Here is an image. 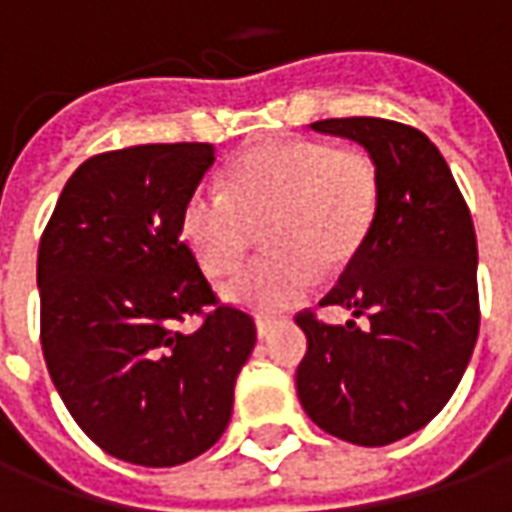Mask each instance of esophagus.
<instances>
[{
    "label": "esophagus",
    "instance_id": "1",
    "mask_svg": "<svg viewBox=\"0 0 512 512\" xmlns=\"http://www.w3.org/2000/svg\"><path fill=\"white\" fill-rule=\"evenodd\" d=\"M255 326H257V337H260V340H266L268 334L277 329V318H257Z\"/></svg>",
    "mask_w": 512,
    "mask_h": 512
}]
</instances>
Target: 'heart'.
Listing matches in <instances>:
<instances>
[{
  "instance_id": "1",
  "label": "heart",
  "mask_w": 512,
  "mask_h": 512,
  "mask_svg": "<svg viewBox=\"0 0 512 512\" xmlns=\"http://www.w3.org/2000/svg\"><path fill=\"white\" fill-rule=\"evenodd\" d=\"M381 205L370 153L315 139H282L238 156L227 191L194 189L180 233L205 274H230L263 227L268 252L224 285V299L255 312L288 310L315 285V266L343 268L365 246Z\"/></svg>"
}]
</instances>
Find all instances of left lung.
Masks as SVG:
<instances>
[{
  "label": "left lung",
  "mask_w": 512,
  "mask_h": 512,
  "mask_svg": "<svg viewBox=\"0 0 512 512\" xmlns=\"http://www.w3.org/2000/svg\"><path fill=\"white\" fill-rule=\"evenodd\" d=\"M310 128L365 147L381 175V205L365 246L321 301L365 326L299 312L307 354L296 392L318 428L384 447L425 428L472 359L480 332L472 213L439 147L417 128L381 117H334Z\"/></svg>",
  "instance_id": "obj_1"
}]
</instances>
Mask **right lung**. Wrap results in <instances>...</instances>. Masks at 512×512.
Segmentation results:
<instances>
[{
    "instance_id": "right-lung-1",
    "label": "right lung",
    "mask_w": 512,
    "mask_h": 512,
    "mask_svg": "<svg viewBox=\"0 0 512 512\" xmlns=\"http://www.w3.org/2000/svg\"><path fill=\"white\" fill-rule=\"evenodd\" d=\"M213 145H136L84 161L38 249L40 345L76 425L136 466L211 450L255 348L252 315L219 304L180 211ZM200 314L197 333L179 323Z\"/></svg>"
}]
</instances>
